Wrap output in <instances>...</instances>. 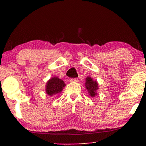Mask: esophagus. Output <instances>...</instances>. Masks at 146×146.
<instances>
[{
  "mask_svg": "<svg viewBox=\"0 0 146 146\" xmlns=\"http://www.w3.org/2000/svg\"><path fill=\"white\" fill-rule=\"evenodd\" d=\"M70 82H78V78H73L70 80Z\"/></svg>",
  "mask_w": 146,
  "mask_h": 146,
  "instance_id": "obj_1",
  "label": "esophagus"
}]
</instances>
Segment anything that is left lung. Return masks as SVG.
<instances>
[{"mask_svg": "<svg viewBox=\"0 0 146 146\" xmlns=\"http://www.w3.org/2000/svg\"><path fill=\"white\" fill-rule=\"evenodd\" d=\"M85 87L88 90L90 96L92 98H94L98 95L97 90H98L99 86L98 83L96 80H93V78L88 76L86 78V82H85Z\"/></svg>", "mask_w": 146, "mask_h": 146, "instance_id": "obj_1", "label": "left lung"}]
</instances>
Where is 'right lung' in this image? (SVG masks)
<instances>
[{
    "label": "right lung",
    "mask_w": 146,
    "mask_h": 146,
    "mask_svg": "<svg viewBox=\"0 0 146 146\" xmlns=\"http://www.w3.org/2000/svg\"><path fill=\"white\" fill-rule=\"evenodd\" d=\"M65 86L66 84L64 82L63 80L58 78V77H53L46 82L45 91L46 94L49 96L58 95L62 91L64 87H65Z\"/></svg>",
    "instance_id": "obj_1"
}]
</instances>
